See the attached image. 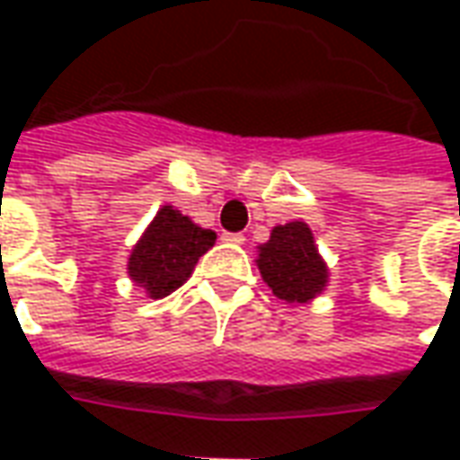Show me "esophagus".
<instances>
[{
  "mask_svg": "<svg viewBox=\"0 0 460 460\" xmlns=\"http://www.w3.org/2000/svg\"><path fill=\"white\" fill-rule=\"evenodd\" d=\"M224 241H231V243L241 246V243L246 241V236H243V234H224Z\"/></svg>",
  "mask_w": 460,
  "mask_h": 460,
  "instance_id": "34e87169",
  "label": "esophagus"
}]
</instances>
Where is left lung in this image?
Listing matches in <instances>:
<instances>
[{
	"label": "left lung",
	"mask_w": 460,
	"mask_h": 460,
	"mask_svg": "<svg viewBox=\"0 0 460 460\" xmlns=\"http://www.w3.org/2000/svg\"><path fill=\"white\" fill-rule=\"evenodd\" d=\"M256 266L266 286L286 304H308L323 291L329 269L304 221L271 229V239L259 246Z\"/></svg>",
	"instance_id": "1"
}]
</instances>
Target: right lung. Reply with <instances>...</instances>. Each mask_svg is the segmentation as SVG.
<instances>
[{"mask_svg":"<svg viewBox=\"0 0 460 460\" xmlns=\"http://www.w3.org/2000/svg\"><path fill=\"white\" fill-rule=\"evenodd\" d=\"M217 234L201 229L179 208L162 207L131 249V281L152 298L169 296L191 276L197 261L214 246Z\"/></svg>","mask_w":460,"mask_h":460,"instance_id":"right-lung-1","label":"right lung"}]
</instances>
